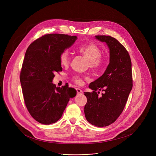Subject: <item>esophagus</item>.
<instances>
[{
    "instance_id": "34e87169",
    "label": "esophagus",
    "mask_w": 156,
    "mask_h": 156,
    "mask_svg": "<svg viewBox=\"0 0 156 156\" xmlns=\"http://www.w3.org/2000/svg\"><path fill=\"white\" fill-rule=\"evenodd\" d=\"M76 91L78 94H83V91L81 90H80V88H76Z\"/></svg>"
}]
</instances>
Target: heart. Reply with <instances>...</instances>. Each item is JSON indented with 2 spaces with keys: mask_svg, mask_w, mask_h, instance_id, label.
<instances>
[{
  "mask_svg": "<svg viewBox=\"0 0 156 156\" xmlns=\"http://www.w3.org/2000/svg\"><path fill=\"white\" fill-rule=\"evenodd\" d=\"M78 52L89 60V66L92 69H99L102 65V60L101 57V50L100 48L94 43L83 44L78 48ZM71 59V56L68 51L61 52L59 56L60 65L63 66H67ZM73 81L78 85L83 84V80L78 76L73 77Z\"/></svg>",
  "mask_w": 156,
  "mask_h": 156,
  "instance_id": "obj_1",
  "label": "heart"
}]
</instances>
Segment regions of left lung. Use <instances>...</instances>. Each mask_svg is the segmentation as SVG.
Instances as JSON below:
<instances>
[{
  "instance_id": "8db88e82",
  "label": "left lung",
  "mask_w": 156,
  "mask_h": 156,
  "mask_svg": "<svg viewBox=\"0 0 156 156\" xmlns=\"http://www.w3.org/2000/svg\"><path fill=\"white\" fill-rule=\"evenodd\" d=\"M104 42L109 49V64L98 79L89 87L93 91L84 92L87 103L84 106L85 117L88 122L98 127L114 123L123 112L133 87L131 62L129 55L116 39L110 36H96ZM105 91L99 97L97 90Z\"/></svg>"
}]
</instances>
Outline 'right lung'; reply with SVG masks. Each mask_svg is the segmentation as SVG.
<instances>
[{
  "label": "right lung",
  "instance_id": "add662e5",
  "mask_svg": "<svg viewBox=\"0 0 156 156\" xmlns=\"http://www.w3.org/2000/svg\"><path fill=\"white\" fill-rule=\"evenodd\" d=\"M77 39L76 36L46 34L32 42L27 50L20 82L28 112L40 123L49 125L58 121L70 99L76 94L73 88L56 87L52 81L54 72L62 71L61 52L70 48Z\"/></svg>",
  "mask_w": 156,
  "mask_h": 156
}]
</instances>
